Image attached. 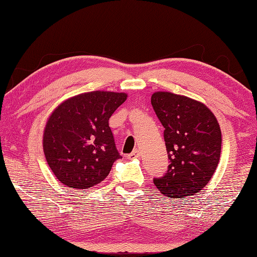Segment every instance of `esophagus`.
Segmentation results:
<instances>
[{
  "mask_svg": "<svg viewBox=\"0 0 257 257\" xmlns=\"http://www.w3.org/2000/svg\"><path fill=\"white\" fill-rule=\"evenodd\" d=\"M139 156H141V153H139V151L137 150V149H135L132 153H130L129 155H128V158L129 159H134V158H139Z\"/></svg>",
  "mask_w": 257,
  "mask_h": 257,
  "instance_id": "34e87169",
  "label": "esophagus"
}]
</instances>
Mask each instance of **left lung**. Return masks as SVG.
I'll list each match as a JSON object with an SVG mask.
<instances>
[{
	"label": "left lung",
	"instance_id": "left-lung-1",
	"mask_svg": "<svg viewBox=\"0 0 257 257\" xmlns=\"http://www.w3.org/2000/svg\"><path fill=\"white\" fill-rule=\"evenodd\" d=\"M152 106L164 132L169 165L154 178L164 196H196L216 170L221 154V130L214 114L203 103L182 95L156 92Z\"/></svg>",
	"mask_w": 257,
	"mask_h": 257
}]
</instances>
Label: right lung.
<instances>
[{"mask_svg": "<svg viewBox=\"0 0 257 257\" xmlns=\"http://www.w3.org/2000/svg\"><path fill=\"white\" fill-rule=\"evenodd\" d=\"M127 95L90 92L77 95L55 108L47 120L43 149L59 181L86 189L103 181L115 160L116 150L108 119Z\"/></svg>", "mask_w": 257, "mask_h": 257, "instance_id": "add662e5", "label": "right lung"}]
</instances>
